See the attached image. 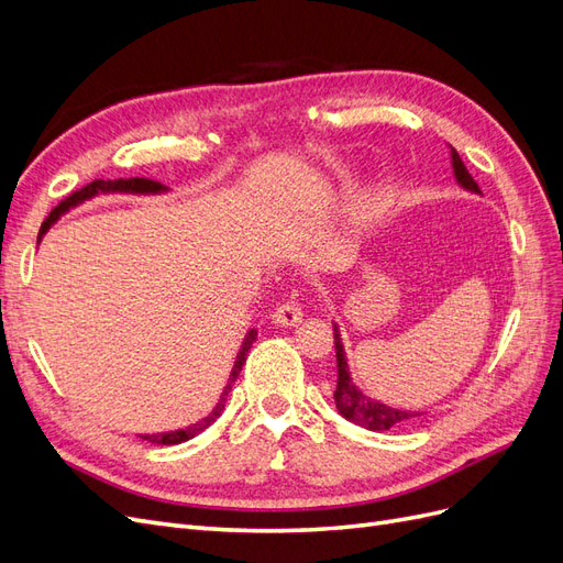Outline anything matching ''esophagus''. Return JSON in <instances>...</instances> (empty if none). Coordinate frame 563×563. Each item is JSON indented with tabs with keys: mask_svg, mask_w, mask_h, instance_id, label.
I'll return each instance as SVG.
<instances>
[{
	"mask_svg": "<svg viewBox=\"0 0 563 563\" xmlns=\"http://www.w3.org/2000/svg\"><path fill=\"white\" fill-rule=\"evenodd\" d=\"M272 321L277 323V327H296V323L302 321V308L298 300H284L277 305V310L272 312Z\"/></svg>",
	"mask_w": 563,
	"mask_h": 563,
	"instance_id": "34e87169",
	"label": "esophagus"
}]
</instances>
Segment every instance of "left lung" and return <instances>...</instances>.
<instances>
[{
    "label": "left lung",
    "mask_w": 563,
    "mask_h": 563,
    "mask_svg": "<svg viewBox=\"0 0 563 563\" xmlns=\"http://www.w3.org/2000/svg\"><path fill=\"white\" fill-rule=\"evenodd\" d=\"M451 164H453L455 180L463 185L465 190L479 192V185L474 183V178L467 172V166L463 164V159H460V155L453 147H451ZM333 340H335V360H338V383H335L333 399H335V408L340 411V416L347 418L354 424H362V428L373 430V432H383V430L395 428V424L411 422L413 418L422 416L420 411H399V408H391L376 399H368L350 378V368H347L345 350H343V338H340V331L335 323H333Z\"/></svg>",
    "instance_id": "8db88e82"
}]
</instances>
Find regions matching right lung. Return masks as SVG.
Here are the masks:
<instances>
[{
	"instance_id": "add662e5",
	"label": "right lung",
	"mask_w": 563,
	"mask_h": 563,
	"mask_svg": "<svg viewBox=\"0 0 563 563\" xmlns=\"http://www.w3.org/2000/svg\"><path fill=\"white\" fill-rule=\"evenodd\" d=\"M164 190H166V187H164L162 183H157V180H150V178H117V180H93V183H89V185H84L81 190L73 192L70 197H65V199L58 203V207L48 213V218L44 220V225H42V230H40L37 242H40L42 236L46 234V230L51 228V223H56V220H58V218H60V216H63L67 209H73V207H77V203L87 201V199H91V197H96V195H100V192H135V195H157V192H164ZM255 335H258V331H255V329H251V331L246 333V338H244V345H242L240 354H236L234 368H232V373H230L228 387L223 389V395H220V401L216 404V408H213V411H211L207 418H201L199 422L190 424V428H185V430H176V432H164V434H141V439L150 441V444H164V446H172V444H180V441H187V439L197 437L199 432L207 430L211 422H216V418H218L220 413H223L225 401H228V395H230V389H232V383L236 380V376H240V371H242V366H244V362H246V354H249V350H251V345H253Z\"/></svg>"
}]
</instances>
